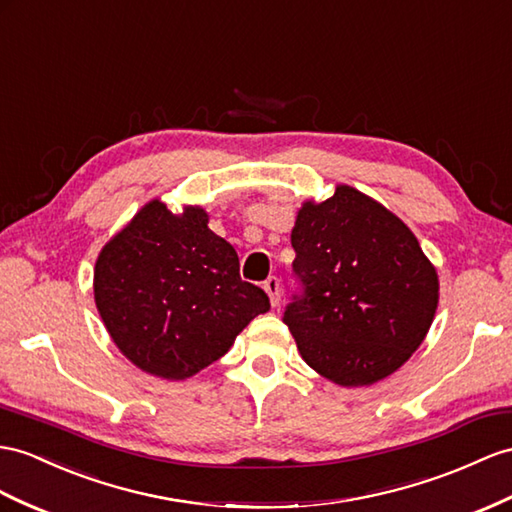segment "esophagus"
<instances>
[{"mask_svg":"<svg viewBox=\"0 0 512 512\" xmlns=\"http://www.w3.org/2000/svg\"><path fill=\"white\" fill-rule=\"evenodd\" d=\"M264 290H266V294L270 296L272 307H277L279 300H281V283H279V279H277V277L266 279V281H264Z\"/></svg>","mask_w":512,"mask_h":512,"instance_id":"34e87169","label":"esophagus"}]
</instances>
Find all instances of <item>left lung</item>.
I'll list each match as a JSON object with an SVG mask.
<instances>
[{"label": "left lung", "mask_w": 512, "mask_h": 512, "mask_svg": "<svg viewBox=\"0 0 512 512\" xmlns=\"http://www.w3.org/2000/svg\"><path fill=\"white\" fill-rule=\"evenodd\" d=\"M303 294L283 313L300 357L342 387L383 381L424 342L439 277L413 231L385 205L339 183L305 201L292 229Z\"/></svg>", "instance_id": "obj_1"}]
</instances>
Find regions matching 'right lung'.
Listing matches in <instances>:
<instances>
[{"label":"right lung","instance_id":"obj_1","mask_svg":"<svg viewBox=\"0 0 512 512\" xmlns=\"http://www.w3.org/2000/svg\"><path fill=\"white\" fill-rule=\"evenodd\" d=\"M199 205L173 214L149 201L101 248L95 305L123 355L166 381H183L218 361L244 326L270 309L240 279L235 248L207 227Z\"/></svg>","mask_w":512,"mask_h":512}]
</instances>
